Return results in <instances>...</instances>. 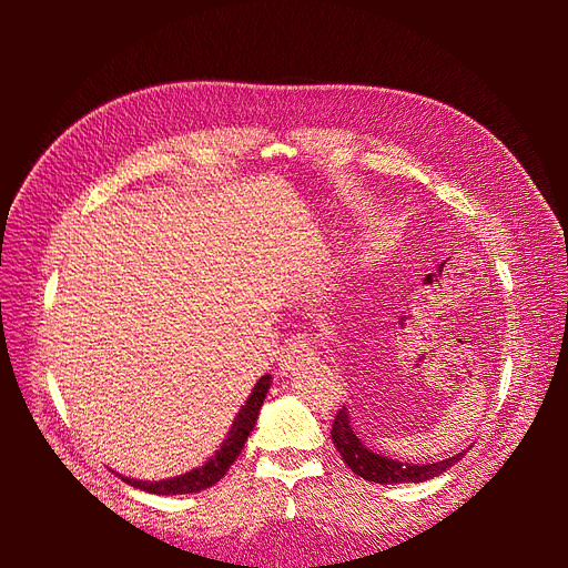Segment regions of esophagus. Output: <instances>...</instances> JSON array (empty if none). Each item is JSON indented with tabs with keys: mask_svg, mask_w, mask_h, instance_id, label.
<instances>
[{
	"mask_svg": "<svg viewBox=\"0 0 568 568\" xmlns=\"http://www.w3.org/2000/svg\"><path fill=\"white\" fill-rule=\"evenodd\" d=\"M317 351V343L311 338V336H294L288 338L284 343L282 348V355H280V365H282V372L286 374L288 369H294V365L298 363V359L307 357V355H315Z\"/></svg>",
	"mask_w": 568,
	"mask_h": 568,
	"instance_id": "esophagus-1",
	"label": "esophagus"
}]
</instances>
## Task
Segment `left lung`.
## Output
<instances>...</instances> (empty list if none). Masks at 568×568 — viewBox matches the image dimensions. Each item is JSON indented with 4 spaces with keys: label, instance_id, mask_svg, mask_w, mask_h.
<instances>
[{
    "label": "left lung",
    "instance_id": "obj_1",
    "mask_svg": "<svg viewBox=\"0 0 568 568\" xmlns=\"http://www.w3.org/2000/svg\"><path fill=\"white\" fill-rule=\"evenodd\" d=\"M332 440L353 474L363 476L365 480H372V484H382V486L424 484V480L440 476L443 471L455 467V462H459L462 455L467 453V450H462L453 457H445L440 462H426V464H409V462L384 457L382 453L369 450L365 440L357 438V434L353 432L346 405L336 412V419L332 426Z\"/></svg>",
    "mask_w": 568,
    "mask_h": 568
}]
</instances>
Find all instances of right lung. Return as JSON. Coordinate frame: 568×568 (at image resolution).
I'll use <instances>...</instances> for the list:
<instances>
[{
    "label": "right lung",
    "mask_w": 568,
    "mask_h": 568,
    "mask_svg": "<svg viewBox=\"0 0 568 568\" xmlns=\"http://www.w3.org/2000/svg\"><path fill=\"white\" fill-rule=\"evenodd\" d=\"M272 386V376L265 374L261 379L255 382L251 395L246 398V403L242 405V409L236 412V417L230 426V432L222 440L220 448L205 459L201 467L173 476V478H163V480H140V478H128V476H120L125 480L128 486H134L140 490L146 493H156V495H186V493H201L205 488L215 486L217 480L227 474V469L234 464V459L239 457V453L244 450V443L248 440L253 426L257 422V415H261V407L265 395Z\"/></svg>",
    "instance_id": "obj_1"
}]
</instances>
